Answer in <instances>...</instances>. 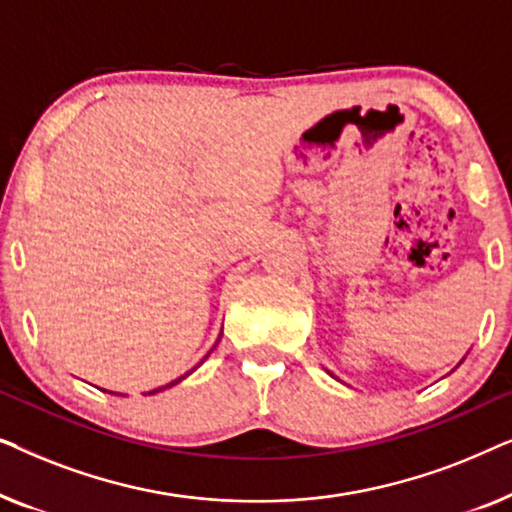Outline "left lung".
Masks as SVG:
<instances>
[{"label": "left lung", "mask_w": 512, "mask_h": 512, "mask_svg": "<svg viewBox=\"0 0 512 512\" xmlns=\"http://www.w3.org/2000/svg\"><path fill=\"white\" fill-rule=\"evenodd\" d=\"M461 361H464V359H461ZM461 361H459V363H461Z\"/></svg>", "instance_id": "8db88e82"}]
</instances>
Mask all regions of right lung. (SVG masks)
I'll return each mask as SVG.
<instances>
[{
  "label": "right lung",
  "instance_id": "right-lung-1",
  "mask_svg": "<svg viewBox=\"0 0 512 512\" xmlns=\"http://www.w3.org/2000/svg\"><path fill=\"white\" fill-rule=\"evenodd\" d=\"M219 338H221V335H219ZM216 342H219V340H216ZM214 347H216V345H214ZM214 347H212V349H209V352H207V356L214 352ZM207 356H205V359H207ZM205 359H202V361H205ZM202 361H200V363H202ZM200 363H198V366H200ZM198 366H195V368H198ZM195 368H193V370H195ZM193 370H188V373H186V375H181V377H177V380H174V382H170V384H165V387H158V389H153V391H149V396H153V394H158V391H165V389H170V387H174V384H179L181 380H186V377H188V375H191V373H193ZM111 394H114V391H111Z\"/></svg>",
  "mask_w": 512,
  "mask_h": 512
}]
</instances>
